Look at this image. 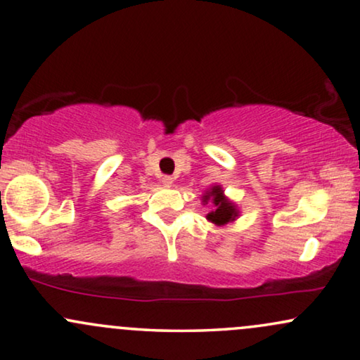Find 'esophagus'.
<instances>
[{"label": "esophagus", "mask_w": 360, "mask_h": 360, "mask_svg": "<svg viewBox=\"0 0 360 360\" xmlns=\"http://www.w3.org/2000/svg\"><path fill=\"white\" fill-rule=\"evenodd\" d=\"M161 184L165 187H171L173 186V178H171V176H163V178H161Z\"/></svg>", "instance_id": "obj_1"}]
</instances>
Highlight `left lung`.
Returning <instances> with one entry per match:
<instances>
[{"label":"left lung","instance_id":"left-lung-1","mask_svg":"<svg viewBox=\"0 0 360 360\" xmlns=\"http://www.w3.org/2000/svg\"><path fill=\"white\" fill-rule=\"evenodd\" d=\"M209 202L214 204V210L207 214V220L217 226L231 224V221H235L240 217V210H238L236 204L225 195L221 186L215 184L205 191V194L202 195V204L205 205Z\"/></svg>","mask_w":360,"mask_h":360}]
</instances>
